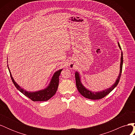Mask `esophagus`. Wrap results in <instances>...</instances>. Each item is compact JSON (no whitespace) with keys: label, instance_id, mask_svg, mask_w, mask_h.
<instances>
[{"label":"esophagus","instance_id":"obj_1","mask_svg":"<svg viewBox=\"0 0 135 135\" xmlns=\"http://www.w3.org/2000/svg\"><path fill=\"white\" fill-rule=\"evenodd\" d=\"M69 67L70 69H74L75 68V65L73 62H70L69 63Z\"/></svg>","mask_w":135,"mask_h":135}]
</instances>
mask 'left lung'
<instances>
[{"label": "left lung", "instance_id": "obj_1", "mask_svg": "<svg viewBox=\"0 0 135 135\" xmlns=\"http://www.w3.org/2000/svg\"><path fill=\"white\" fill-rule=\"evenodd\" d=\"M118 45L119 46V48L120 50H122L121 47L119 42H118ZM123 53L121 52V57H120V70H119V74L118 75L117 79H116L115 82L112 85V86L110 88H108L107 89H105L104 90H102L101 91H97L95 92L92 91L90 89H87L84 85L81 83V75H80L78 71H75V80H76V85L78 90L79 92V93L82 95L83 97L87 98L88 99L91 100H99L101 99L102 98L104 97L107 95L112 92L113 89L115 88L117 85L119 83L120 78L122 74V66H123Z\"/></svg>", "mask_w": 135, "mask_h": 135}]
</instances>
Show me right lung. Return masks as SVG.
Segmentation results:
<instances>
[{"instance_id":"1","label":"right lung","mask_w":135,"mask_h":135,"mask_svg":"<svg viewBox=\"0 0 135 135\" xmlns=\"http://www.w3.org/2000/svg\"><path fill=\"white\" fill-rule=\"evenodd\" d=\"M8 68L10 73L11 78L12 81L18 90L23 93L25 96L29 98L33 101H44L50 100L51 98L55 95L57 89L58 88L59 83V76L61 71L63 69H60V70L56 71L54 75H53L50 83L48 84L47 86L44 89H40V90L37 91H28L25 90V89L20 87V85L16 82L14 80L13 76L12 75L9 68L8 67V65H7Z\"/></svg>"}]
</instances>
